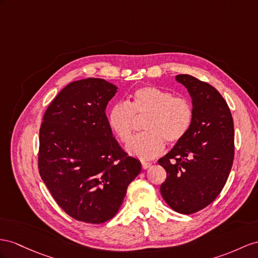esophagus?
<instances>
[{
	"label": "esophagus",
	"mask_w": 258,
	"mask_h": 258,
	"mask_svg": "<svg viewBox=\"0 0 258 258\" xmlns=\"http://www.w3.org/2000/svg\"><path fill=\"white\" fill-rule=\"evenodd\" d=\"M150 167H151V163L150 162H142V168L144 170H146V169H148Z\"/></svg>",
	"instance_id": "34e87169"
}]
</instances>
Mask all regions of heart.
I'll use <instances>...</instances> for the list:
<instances>
[{"instance_id":"obj_1","label":"heart","mask_w":258,"mask_h":258,"mask_svg":"<svg viewBox=\"0 0 258 258\" xmlns=\"http://www.w3.org/2000/svg\"><path fill=\"white\" fill-rule=\"evenodd\" d=\"M136 116H148L144 131L126 146L127 153L142 160L159 156L169 144H176L187 134L193 120L192 105L183 97L156 86L134 91L130 103L117 102L109 112V124L118 140L126 143L133 134Z\"/></svg>"}]
</instances>
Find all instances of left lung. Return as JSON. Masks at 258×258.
Masks as SVG:
<instances>
[{
  "instance_id": "obj_1",
  "label": "left lung",
  "mask_w": 258,
  "mask_h": 258,
  "mask_svg": "<svg viewBox=\"0 0 258 258\" xmlns=\"http://www.w3.org/2000/svg\"><path fill=\"white\" fill-rule=\"evenodd\" d=\"M175 81L192 98L193 120L183 140L158 161L167 171L160 192L176 213L190 215L213 203L227 182L234 126L226 100L213 86L186 74L176 75Z\"/></svg>"
}]
</instances>
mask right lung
<instances>
[{"mask_svg": "<svg viewBox=\"0 0 258 258\" xmlns=\"http://www.w3.org/2000/svg\"><path fill=\"white\" fill-rule=\"evenodd\" d=\"M117 87L102 78L69 84L49 105L39 132V172L66 214L87 223L111 219L142 164L112 135L105 115Z\"/></svg>", "mask_w": 258, "mask_h": 258, "instance_id": "right-lung-1", "label": "right lung"}]
</instances>
